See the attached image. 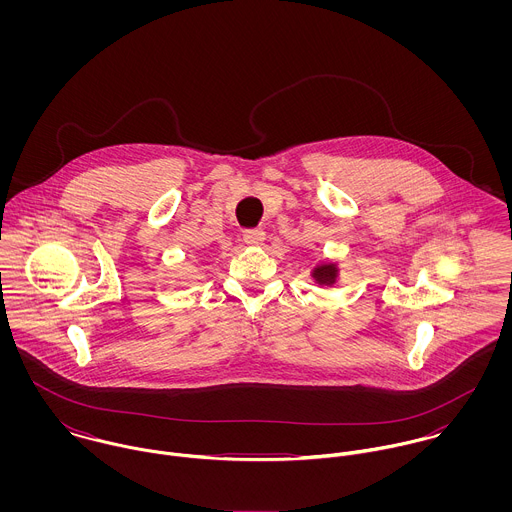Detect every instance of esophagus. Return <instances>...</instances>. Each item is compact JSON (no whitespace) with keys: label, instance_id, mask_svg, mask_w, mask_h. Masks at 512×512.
<instances>
[{"label":"esophagus","instance_id":"esophagus-1","mask_svg":"<svg viewBox=\"0 0 512 512\" xmlns=\"http://www.w3.org/2000/svg\"><path fill=\"white\" fill-rule=\"evenodd\" d=\"M244 242L248 246H262L264 240H266V232L262 228H250V230H244Z\"/></svg>","mask_w":512,"mask_h":512}]
</instances>
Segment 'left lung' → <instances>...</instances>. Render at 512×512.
<instances>
[{
  "instance_id": "obj_1",
  "label": "left lung",
  "mask_w": 512,
  "mask_h": 512,
  "mask_svg": "<svg viewBox=\"0 0 512 512\" xmlns=\"http://www.w3.org/2000/svg\"><path fill=\"white\" fill-rule=\"evenodd\" d=\"M311 278L319 286H333L339 280V264L337 262H319L313 266Z\"/></svg>"
}]
</instances>
